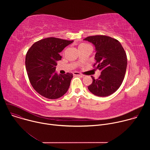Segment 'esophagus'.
Returning a JSON list of instances; mask_svg holds the SVG:
<instances>
[{"mask_svg": "<svg viewBox=\"0 0 150 150\" xmlns=\"http://www.w3.org/2000/svg\"><path fill=\"white\" fill-rule=\"evenodd\" d=\"M73 75H75V76H81V77H83V75L81 74H80L79 72H74L73 73Z\"/></svg>", "mask_w": 150, "mask_h": 150, "instance_id": "esophagus-1", "label": "esophagus"}]
</instances>
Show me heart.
<instances>
[{"label":"heart","instance_id":"1","mask_svg":"<svg viewBox=\"0 0 150 150\" xmlns=\"http://www.w3.org/2000/svg\"><path fill=\"white\" fill-rule=\"evenodd\" d=\"M87 45V44H85V43H81L79 45V47H82V46H86Z\"/></svg>","mask_w":150,"mask_h":150}]
</instances>
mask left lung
I'll return each instance as SVG.
<instances>
[{
	"instance_id": "obj_1",
	"label": "left lung",
	"mask_w": 150,
	"mask_h": 150,
	"mask_svg": "<svg viewBox=\"0 0 150 150\" xmlns=\"http://www.w3.org/2000/svg\"><path fill=\"white\" fill-rule=\"evenodd\" d=\"M83 40L94 46V67L101 71L98 78L91 76L93 82L88 88L97 96H109L118 90L123 81L127 68L126 53L118 40L109 36H90Z\"/></svg>"
}]
</instances>
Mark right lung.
I'll return each mask as SVG.
<instances>
[{"label": "right lung", "mask_w": 150, "mask_h": 150, "mask_svg": "<svg viewBox=\"0 0 150 150\" xmlns=\"http://www.w3.org/2000/svg\"><path fill=\"white\" fill-rule=\"evenodd\" d=\"M74 42L49 37L35 42L30 48L25 57L28 76L33 88L41 96L56 99L69 89L73 74L58 75L55 72L59 54L65 47Z\"/></svg>", "instance_id": "1"}]
</instances>
